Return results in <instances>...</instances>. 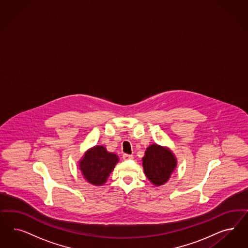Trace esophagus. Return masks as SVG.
Instances as JSON below:
<instances>
[{"label": "esophagus", "mask_w": 248, "mask_h": 248, "mask_svg": "<svg viewBox=\"0 0 248 248\" xmlns=\"http://www.w3.org/2000/svg\"><path fill=\"white\" fill-rule=\"evenodd\" d=\"M122 158L124 160H131V159H133V156L132 155H128V154H123Z\"/></svg>", "instance_id": "1"}]
</instances>
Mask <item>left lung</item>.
Listing matches in <instances>:
<instances>
[{
	"mask_svg": "<svg viewBox=\"0 0 248 248\" xmlns=\"http://www.w3.org/2000/svg\"><path fill=\"white\" fill-rule=\"evenodd\" d=\"M142 165L147 178L154 185L160 186L168 182L175 170L177 160L169 149L158 144H152L146 150Z\"/></svg>",
	"mask_w": 248,
	"mask_h": 248,
	"instance_id": "left-lung-1",
	"label": "left lung"
}]
</instances>
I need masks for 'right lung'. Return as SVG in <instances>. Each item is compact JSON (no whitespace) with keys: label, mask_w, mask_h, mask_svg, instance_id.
Masks as SVG:
<instances>
[{"label":"right lung","mask_w":248,"mask_h":248,"mask_svg":"<svg viewBox=\"0 0 248 248\" xmlns=\"http://www.w3.org/2000/svg\"><path fill=\"white\" fill-rule=\"evenodd\" d=\"M118 162L119 158L115 153L107 152L104 146H95L85 153L79 161V169L89 184L100 186L107 182Z\"/></svg>","instance_id":"1"}]
</instances>
